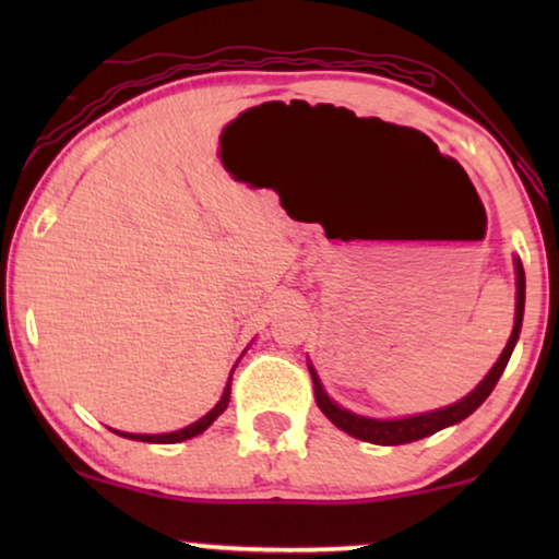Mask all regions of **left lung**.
<instances>
[{"mask_svg":"<svg viewBox=\"0 0 559 559\" xmlns=\"http://www.w3.org/2000/svg\"><path fill=\"white\" fill-rule=\"evenodd\" d=\"M514 272H516V312H514V331L509 335L507 348L501 350L499 361L491 366V371L480 379V384L473 389L471 394H465L461 402L448 404L442 409H432V412H423V415H412V417H396V419H379V417H364L356 415L346 407H341L338 402H333L328 392L323 389V381H320L318 371L312 369V364H308V369L312 373V386H316V402L323 415L331 419V423L338 427V430L348 432L350 438H358L364 442H373V445H404V442H415L423 440L427 435H435L440 430H445L450 425L463 423L465 417L473 415L480 404L488 400V394L493 392L496 381L501 379L503 369H507L511 350H514L519 333H522V320H524V266L522 259L514 257Z\"/></svg>","mask_w":559,"mask_h":559,"instance_id":"1","label":"left lung"}]
</instances>
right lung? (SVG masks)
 Returning <instances> with one entry per match:
<instances>
[{
	"label": "right lung",
	"mask_w": 559,
	"mask_h": 559,
	"mask_svg": "<svg viewBox=\"0 0 559 559\" xmlns=\"http://www.w3.org/2000/svg\"><path fill=\"white\" fill-rule=\"evenodd\" d=\"M239 366V361L234 364V369ZM234 369L231 373H228V381L224 386V394H221V400L216 402V407H213L211 412H205V415L201 419H195L193 425L182 427V430H175V432H159V435H134V432H121V430H114L117 435H121V438H129V440H140V442H155V445H173V442H182V440H190L195 438V435H201L209 430V427L216 423L218 415H224L226 407H228V400H231V377H234Z\"/></svg>",
	"instance_id": "right-lung-1"
}]
</instances>
